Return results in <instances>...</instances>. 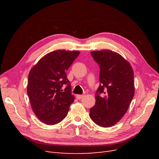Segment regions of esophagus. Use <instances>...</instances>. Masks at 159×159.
I'll list each match as a JSON object with an SVG mask.
<instances>
[{
  "instance_id": "esophagus-1",
  "label": "esophagus",
  "mask_w": 159,
  "mask_h": 159,
  "mask_svg": "<svg viewBox=\"0 0 159 159\" xmlns=\"http://www.w3.org/2000/svg\"><path fill=\"white\" fill-rule=\"evenodd\" d=\"M84 95H76V98L78 99H81L84 98Z\"/></svg>"
}]
</instances>
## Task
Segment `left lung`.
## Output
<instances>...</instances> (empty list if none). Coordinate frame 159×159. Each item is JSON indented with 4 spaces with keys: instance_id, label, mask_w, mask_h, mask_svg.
Wrapping results in <instances>:
<instances>
[{
    "instance_id": "1",
    "label": "left lung",
    "mask_w": 159,
    "mask_h": 159,
    "mask_svg": "<svg viewBox=\"0 0 159 159\" xmlns=\"http://www.w3.org/2000/svg\"><path fill=\"white\" fill-rule=\"evenodd\" d=\"M91 54L99 65L100 85L89 116L98 125L109 127L124 116L134 97L133 70L128 61L112 50L92 51Z\"/></svg>"
}]
</instances>
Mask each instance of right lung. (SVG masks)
<instances>
[{
	"instance_id": "obj_1",
	"label": "right lung",
	"mask_w": 159,
	"mask_h": 159,
	"mask_svg": "<svg viewBox=\"0 0 159 159\" xmlns=\"http://www.w3.org/2000/svg\"><path fill=\"white\" fill-rule=\"evenodd\" d=\"M79 51L58 50L43 56L28 74L27 93L34 113L45 124L61 121L74 102L66 71Z\"/></svg>"
}]
</instances>
